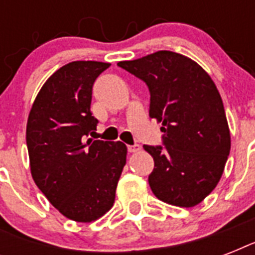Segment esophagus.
<instances>
[{
	"label": "esophagus",
	"instance_id": "34e87169",
	"mask_svg": "<svg viewBox=\"0 0 255 255\" xmlns=\"http://www.w3.org/2000/svg\"><path fill=\"white\" fill-rule=\"evenodd\" d=\"M140 151V145L139 144H135V145H128V152L129 153H136V152Z\"/></svg>",
	"mask_w": 255,
	"mask_h": 255
}]
</instances>
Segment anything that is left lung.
<instances>
[{
  "mask_svg": "<svg viewBox=\"0 0 255 255\" xmlns=\"http://www.w3.org/2000/svg\"><path fill=\"white\" fill-rule=\"evenodd\" d=\"M118 66L147 83L149 116L163 126L165 148L144 145L155 161L148 177L152 192L169 205H198L217 186L230 152L214 82L197 62L167 50Z\"/></svg>",
  "mask_w": 255,
  "mask_h": 255,
  "instance_id": "1",
  "label": "left lung"
}]
</instances>
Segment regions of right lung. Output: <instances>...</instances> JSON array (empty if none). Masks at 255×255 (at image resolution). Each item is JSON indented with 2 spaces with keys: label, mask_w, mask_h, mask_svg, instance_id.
<instances>
[{
  "label": "right lung",
  "mask_w": 255,
  "mask_h": 255,
  "mask_svg": "<svg viewBox=\"0 0 255 255\" xmlns=\"http://www.w3.org/2000/svg\"><path fill=\"white\" fill-rule=\"evenodd\" d=\"M111 63L75 61L45 82L26 126L34 182L65 217L92 222L111 209L127 160L122 141L87 138L98 120L91 114L92 85Z\"/></svg>",
  "instance_id": "1"
}]
</instances>
